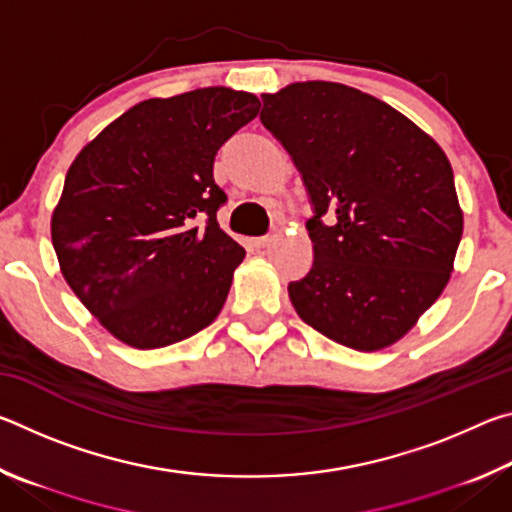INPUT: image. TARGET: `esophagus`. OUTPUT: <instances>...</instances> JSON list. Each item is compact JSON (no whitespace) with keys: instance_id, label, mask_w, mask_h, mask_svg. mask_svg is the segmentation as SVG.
<instances>
[{"instance_id":"1","label":"esophagus","mask_w":512,"mask_h":512,"mask_svg":"<svg viewBox=\"0 0 512 512\" xmlns=\"http://www.w3.org/2000/svg\"><path fill=\"white\" fill-rule=\"evenodd\" d=\"M275 241V237L273 235H266V237H257V239H253V246L255 248H266V246H271Z\"/></svg>"}]
</instances>
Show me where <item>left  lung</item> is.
<instances>
[{"instance_id": "obj_1", "label": "left lung", "mask_w": 512, "mask_h": 512, "mask_svg": "<svg viewBox=\"0 0 512 512\" xmlns=\"http://www.w3.org/2000/svg\"><path fill=\"white\" fill-rule=\"evenodd\" d=\"M262 101L314 205V264L289 284L291 305L345 348L384 350L452 277L463 237L452 164L409 117L350 85L302 81Z\"/></svg>"}]
</instances>
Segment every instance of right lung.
<instances>
[{
  "label": "right lung",
  "instance_id": "1",
  "mask_svg": "<svg viewBox=\"0 0 512 512\" xmlns=\"http://www.w3.org/2000/svg\"><path fill=\"white\" fill-rule=\"evenodd\" d=\"M259 106L223 85L146 99L69 164L51 244L69 289L117 341L164 348L221 314L246 250L216 221L214 155Z\"/></svg>",
  "mask_w": 512,
  "mask_h": 512
}]
</instances>
